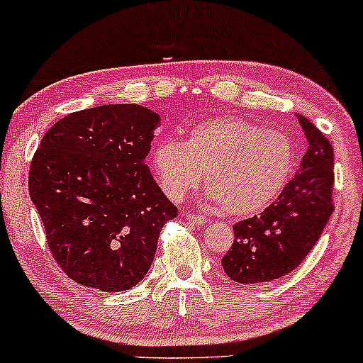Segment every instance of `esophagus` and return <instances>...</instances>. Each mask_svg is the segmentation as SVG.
I'll list each match as a JSON object with an SVG mask.
<instances>
[{
    "instance_id": "esophagus-1",
    "label": "esophagus",
    "mask_w": 363,
    "mask_h": 363,
    "mask_svg": "<svg viewBox=\"0 0 363 363\" xmlns=\"http://www.w3.org/2000/svg\"><path fill=\"white\" fill-rule=\"evenodd\" d=\"M185 218L190 222L191 225H195V227H203L206 223V218L205 215H200V213H186Z\"/></svg>"
}]
</instances>
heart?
I'll use <instances>...</instances> for the list:
<instances>
[{"mask_svg": "<svg viewBox=\"0 0 363 363\" xmlns=\"http://www.w3.org/2000/svg\"><path fill=\"white\" fill-rule=\"evenodd\" d=\"M295 147L285 133L238 118L216 116L188 130L186 138H163L152 153L160 186L182 201L199 188L227 215H250L270 205L295 168Z\"/></svg>", "mask_w": 363, "mask_h": 363, "instance_id": "heart-1", "label": "heart"}]
</instances>
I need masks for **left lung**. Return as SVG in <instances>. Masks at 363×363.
I'll list each match as a JSON object with an SVG mask.
<instances>
[{"label": "left lung", "mask_w": 363, "mask_h": 363, "mask_svg": "<svg viewBox=\"0 0 363 363\" xmlns=\"http://www.w3.org/2000/svg\"><path fill=\"white\" fill-rule=\"evenodd\" d=\"M296 120L308 145L300 173L260 215L233 225V245L222 265L238 284L277 280L295 270L333 213V148L308 118L296 115Z\"/></svg>", "instance_id": "8db88e82"}]
</instances>
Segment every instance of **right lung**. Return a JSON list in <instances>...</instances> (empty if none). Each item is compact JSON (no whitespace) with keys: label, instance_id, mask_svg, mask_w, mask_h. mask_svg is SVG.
Segmentation results:
<instances>
[{"label":"right lung","instance_id":"obj_1","mask_svg":"<svg viewBox=\"0 0 363 363\" xmlns=\"http://www.w3.org/2000/svg\"><path fill=\"white\" fill-rule=\"evenodd\" d=\"M158 121L140 105L88 108L56 121L35 152L31 201L56 265L79 285L135 286L178 215L145 163Z\"/></svg>","mask_w":363,"mask_h":363}]
</instances>
